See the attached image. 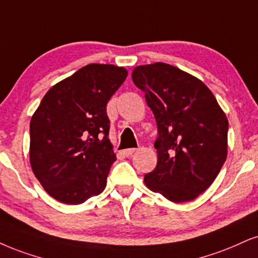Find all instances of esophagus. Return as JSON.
<instances>
[{
	"label": "esophagus",
	"instance_id": "obj_1",
	"mask_svg": "<svg viewBox=\"0 0 258 258\" xmlns=\"http://www.w3.org/2000/svg\"><path fill=\"white\" fill-rule=\"evenodd\" d=\"M136 151H138V149H136V148H128V149H124V151H123V154L125 155V157H132V155L134 154Z\"/></svg>",
	"mask_w": 258,
	"mask_h": 258
}]
</instances>
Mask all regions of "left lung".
Masks as SVG:
<instances>
[{
    "mask_svg": "<svg viewBox=\"0 0 258 258\" xmlns=\"http://www.w3.org/2000/svg\"><path fill=\"white\" fill-rule=\"evenodd\" d=\"M132 78L145 92L158 125V163L145 174V184L172 202L192 201L211 186L226 160V114L201 80L177 67L139 66Z\"/></svg>",
    "mask_w": 258,
    "mask_h": 258,
    "instance_id": "8db88e82",
    "label": "left lung"
}]
</instances>
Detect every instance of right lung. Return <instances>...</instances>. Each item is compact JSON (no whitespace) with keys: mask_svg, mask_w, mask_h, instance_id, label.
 I'll return each instance as SVG.
<instances>
[{"mask_svg":"<svg viewBox=\"0 0 258 258\" xmlns=\"http://www.w3.org/2000/svg\"><path fill=\"white\" fill-rule=\"evenodd\" d=\"M128 71L92 63L52 86L30 123V163L57 201L80 205L104 191L116 160L106 105Z\"/></svg>","mask_w":258,"mask_h":258,"instance_id":"right-lung-1","label":"right lung"}]
</instances>
